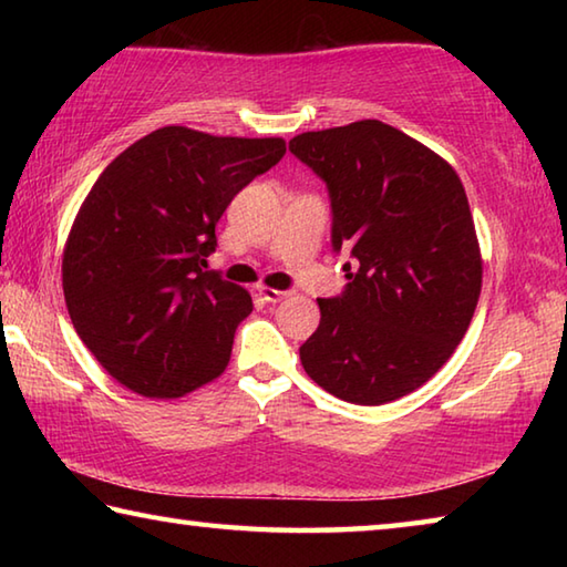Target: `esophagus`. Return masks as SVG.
I'll use <instances>...</instances> for the list:
<instances>
[{"instance_id": "obj_1", "label": "esophagus", "mask_w": 567, "mask_h": 567, "mask_svg": "<svg viewBox=\"0 0 567 567\" xmlns=\"http://www.w3.org/2000/svg\"><path fill=\"white\" fill-rule=\"evenodd\" d=\"M257 292L262 295L265 302H280L285 297H290L287 290H272V287H265V285H257Z\"/></svg>"}]
</instances>
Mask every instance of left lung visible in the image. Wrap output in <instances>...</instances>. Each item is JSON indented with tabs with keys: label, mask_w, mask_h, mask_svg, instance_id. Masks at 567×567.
Segmentation results:
<instances>
[{
	"label": "left lung",
	"mask_w": 567,
	"mask_h": 567,
	"mask_svg": "<svg viewBox=\"0 0 567 567\" xmlns=\"http://www.w3.org/2000/svg\"><path fill=\"white\" fill-rule=\"evenodd\" d=\"M290 152L328 185L332 249L354 257L344 292L318 300L320 328L300 348L302 368L354 405L410 395L465 338L483 287L463 182L380 120L302 132Z\"/></svg>",
	"instance_id": "left-lung-1"
}]
</instances>
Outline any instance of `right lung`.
Listing matches in <instances>:
<instances>
[{
  "instance_id": "1",
  "label": "right lung",
  "mask_w": 567,
  "mask_h": 567,
  "mask_svg": "<svg viewBox=\"0 0 567 567\" xmlns=\"http://www.w3.org/2000/svg\"><path fill=\"white\" fill-rule=\"evenodd\" d=\"M285 150L162 127L104 167L66 237L62 287L76 334L120 385L167 400L223 375L252 297L205 270L215 225Z\"/></svg>"
}]
</instances>
